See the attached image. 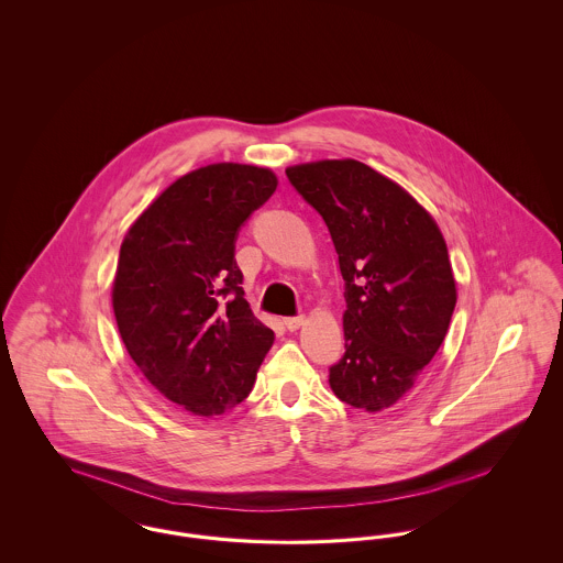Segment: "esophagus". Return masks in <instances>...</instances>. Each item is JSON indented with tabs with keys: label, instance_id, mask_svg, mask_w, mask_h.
<instances>
[{
	"label": "esophagus",
	"instance_id": "esophagus-1",
	"mask_svg": "<svg viewBox=\"0 0 563 563\" xmlns=\"http://www.w3.org/2000/svg\"><path fill=\"white\" fill-rule=\"evenodd\" d=\"M305 324V316H292V318H284V327L288 331H297Z\"/></svg>",
	"mask_w": 563,
	"mask_h": 563
}]
</instances>
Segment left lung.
<instances>
[{
	"label": "left lung",
	"mask_w": 563,
	"mask_h": 563,
	"mask_svg": "<svg viewBox=\"0 0 563 563\" xmlns=\"http://www.w3.org/2000/svg\"><path fill=\"white\" fill-rule=\"evenodd\" d=\"M286 175L322 216L345 282V352L329 369L331 388L352 408H390L446 338L456 305L446 241L406 189L363 162H311Z\"/></svg>",
	"instance_id": "1"
}]
</instances>
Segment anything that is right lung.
<instances>
[{"mask_svg":"<svg viewBox=\"0 0 563 563\" xmlns=\"http://www.w3.org/2000/svg\"><path fill=\"white\" fill-rule=\"evenodd\" d=\"M277 188L268 168L211 164L128 230L113 284L121 339L151 384L196 416L239 406L273 343L243 299L234 243Z\"/></svg>","mask_w":563,"mask_h":563,"instance_id":"1","label":"right lung"}]
</instances>
